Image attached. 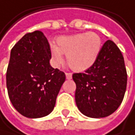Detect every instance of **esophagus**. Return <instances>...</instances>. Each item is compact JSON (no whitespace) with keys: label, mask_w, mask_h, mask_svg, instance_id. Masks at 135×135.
<instances>
[{"label":"esophagus","mask_w":135,"mask_h":135,"mask_svg":"<svg viewBox=\"0 0 135 135\" xmlns=\"http://www.w3.org/2000/svg\"><path fill=\"white\" fill-rule=\"evenodd\" d=\"M72 78H73V74L71 73H66V78L68 80L72 79Z\"/></svg>","instance_id":"esophagus-1"}]
</instances>
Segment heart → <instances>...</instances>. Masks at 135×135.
Listing matches in <instances>:
<instances>
[{
  "label": "heart",
  "mask_w": 135,
  "mask_h": 135,
  "mask_svg": "<svg viewBox=\"0 0 135 135\" xmlns=\"http://www.w3.org/2000/svg\"><path fill=\"white\" fill-rule=\"evenodd\" d=\"M57 44L50 46L52 61L56 66L62 64V54L67 56L69 68L75 72H84L97 60L102 47V38L95 32L76 33L57 38Z\"/></svg>",
  "instance_id": "1"
}]
</instances>
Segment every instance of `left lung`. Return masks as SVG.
Returning a JSON list of instances; mask_svg holds the SVG:
<instances>
[{
  "mask_svg": "<svg viewBox=\"0 0 135 135\" xmlns=\"http://www.w3.org/2000/svg\"><path fill=\"white\" fill-rule=\"evenodd\" d=\"M76 88L75 100L83 115L103 118L120 105L127 86L124 60L117 45L107 40L97 60L85 73H73Z\"/></svg>",
  "mask_w": 135,
  "mask_h": 135,
  "instance_id": "8db88e82",
  "label": "left lung"
}]
</instances>
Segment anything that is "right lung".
<instances>
[{
	"instance_id": "1",
	"label": "right lung",
	"mask_w": 135,
	"mask_h": 135,
	"mask_svg": "<svg viewBox=\"0 0 135 135\" xmlns=\"http://www.w3.org/2000/svg\"><path fill=\"white\" fill-rule=\"evenodd\" d=\"M50 46L44 33H26L11 52L6 86L13 106L28 118H40L54 110L66 76L50 66Z\"/></svg>"
}]
</instances>
